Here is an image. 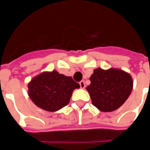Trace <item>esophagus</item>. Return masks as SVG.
Wrapping results in <instances>:
<instances>
[{"mask_svg":"<svg viewBox=\"0 0 150 150\" xmlns=\"http://www.w3.org/2000/svg\"><path fill=\"white\" fill-rule=\"evenodd\" d=\"M79 86L81 88H85V83L84 81H80L79 82Z\"/></svg>","mask_w":150,"mask_h":150,"instance_id":"esophagus-1","label":"esophagus"}]
</instances>
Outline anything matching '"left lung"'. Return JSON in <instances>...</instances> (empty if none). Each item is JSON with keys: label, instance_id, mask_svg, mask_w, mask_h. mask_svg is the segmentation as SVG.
Returning <instances> with one entry per match:
<instances>
[{"label": "left lung", "instance_id": "1", "mask_svg": "<svg viewBox=\"0 0 150 150\" xmlns=\"http://www.w3.org/2000/svg\"><path fill=\"white\" fill-rule=\"evenodd\" d=\"M91 84L86 88L95 107L102 112L119 108L129 98L132 89V79L120 69H95L90 77Z\"/></svg>", "mask_w": 150, "mask_h": 150}]
</instances>
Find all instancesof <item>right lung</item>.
Returning a JSON list of instances; mask_svg holds the SVG:
<instances>
[{
	"label": "right lung",
	"mask_w": 150,
	"mask_h": 150,
	"mask_svg": "<svg viewBox=\"0 0 150 150\" xmlns=\"http://www.w3.org/2000/svg\"><path fill=\"white\" fill-rule=\"evenodd\" d=\"M79 84L70 76L56 71L42 72L31 79L28 95L38 107L48 112H55L67 105L73 91Z\"/></svg>",
	"instance_id": "right-lung-1"
}]
</instances>
